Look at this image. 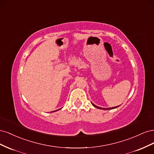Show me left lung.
I'll return each instance as SVG.
<instances>
[{
  "label": "left lung",
  "instance_id": "left-lung-1",
  "mask_svg": "<svg viewBox=\"0 0 154 154\" xmlns=\"http://www.w3.org/2000/svg\"><path fill=\"white\" fill-rule=\"evenodd\" d=\"M91 103H92V105L93 106H95V107H96V108H97V109H102V110H110V109H114L117 108V107H118V106H114V107H111V108H101V107H100V106H97L95 105L94 103H92V102H91Z\"/></svg>",
  "mask_w": 154,
  "mask_h": 154
}]
</instances>
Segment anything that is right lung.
I'll use <instances>...</instances> for the list:
<instances>
[{
    "label": "right lung",
    "instance_id": "add662e5",
    "mask_svg": "<svg viewBox=\"0 0 154 154\" xmlns=\"http://www.w3.org/2000/svg\"><path fill=\"white\" fill-rule=\"evenodd\" d=\"M59 110V109H58ZM55 110V111H57V110Z\"/></svg>",
    "mask_w": 154,
    "mask_h": 154
}]
</instances>
